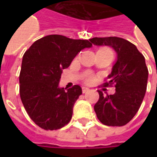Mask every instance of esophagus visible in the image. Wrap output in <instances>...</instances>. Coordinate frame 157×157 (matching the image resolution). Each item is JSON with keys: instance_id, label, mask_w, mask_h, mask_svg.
Segmentation results:
<instances>
[{"instance_id": "34e87169", "label": "esophagus", "mask_w": 157, "mask_h": 157, "mask_svg": "<svg viewBox=\"0 0 157 157\" xmlns=\"http://www.w3.org/2000/svg\"><path fill=\"white\" fill-rule=\"evenodd\" d=\"M88 91H89V88L85 87V86H83V87H82V92H83V94H86V93H87Z\"/></svg>"}]
</instances>
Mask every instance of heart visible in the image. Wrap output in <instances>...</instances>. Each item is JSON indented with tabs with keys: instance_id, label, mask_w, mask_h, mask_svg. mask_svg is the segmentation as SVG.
Returning a JSON list of instances; mask_svg holds the SVG:
<instances>
[{
	"instance_id": "1",
	"label": "heart",
	"mask_w": 157,
	"mask_h": 157,
	"mask_svg": "<svg viewBox=\"0 0 157 157\" xmlns=\"http://www.w3.org/2000/svg\"><path fill=\"white\" fill-rule=\"evenodd\" d=\"M100 51H105V52H110V53H112V52L109 50V49H101V50H100ZM113 54V53H112ZM94 78L93 77V76L91 75L90 73H88L87 75L86 76V78H85V81L86 82V83H91L92 81H94Z\"/></svg>"
}]
</instances>
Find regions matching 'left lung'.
Instances as JSON below:
<instances>
[{"instance_id": "8db88e82", "label": "left lung", "mask_w": 157, "mask_h": 157, "mask_svg": "<svg viewBox=\"0 0 157 157\" xmlns=\"http://www.w3.org/2000/svg\"><path fill=\"white\" fill-rule=\"evenodd\" d=\"M91 43L97 46H110L117 53V60L107 76L104 86L114 84L115 94L104 95L94 111L100 121L106 126L121 127L128 123L138 112L147 89L148 71L145 58L135 44L121 37H94Z\"/></svg>"}]
</instances>
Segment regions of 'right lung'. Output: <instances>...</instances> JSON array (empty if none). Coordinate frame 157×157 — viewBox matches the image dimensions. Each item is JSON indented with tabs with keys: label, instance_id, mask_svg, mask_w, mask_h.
Returning <instances> with one entry per match:
<instances>
[{
	"label": "right lung",
	"instance_id": "right-lung-1",
	"mask_svg": "<svg viewBox=\"0 0 157 157\" xmlns=\"http://www.w3.org/2000/svg\"><path fill=\"white\" fill-rule=\"evenodd\" d=\"M91 47L88 40L50 35L36 40L24 53L20 97L29 116L41 128L59 129L70 122L82 89L75 85L65 91L58 84L63 70L69 67L78 52Z\"/></svg>",
	"mask_w": 157,
	"mask_h": 157
}]
</instances>
